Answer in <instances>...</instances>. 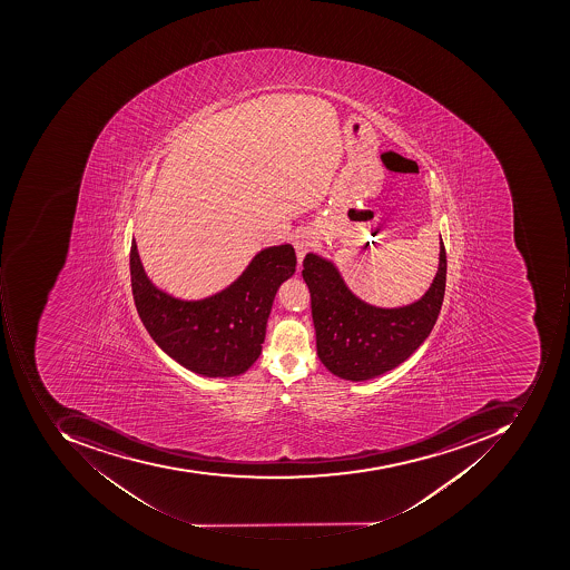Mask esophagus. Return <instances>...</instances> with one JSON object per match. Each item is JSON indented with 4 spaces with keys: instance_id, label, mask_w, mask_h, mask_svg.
Here are the masks:
<instances>
[{
    "instance_id": "esophagus-1",
    "label": "esophagus",
    "mask_w": 570,
    "mask_h": 570,
    "mask_svg": "<svg viewBox=\"0 0 570 570\" xmlns=\"http://www.w3.org/2000/svg\"><path fill=\"white\" fill-rule=\"evenodd\" d=\"M293 245L294 249H296V255H298V262L302 264L303 257H305L309 246L313 245V236L309 235V232L302 229V232L293 236Z\"/></svg>"
}]
</instances>
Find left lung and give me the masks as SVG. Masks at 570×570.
Segmentation results:
<instances>
[{
  "label": "left lung",
  "instance_id": "1",
  "mask_svg": "<svg viewBox=\"0 0 570 570\" xmlns=\"http://www.w3.org/2000/svg\"><path fill=\"white\" fill-rule=\"evenodd\" d=\"M446 255L440 236L439 268L416 302L384 308L351 291L331 258L309 252L303 279L312 296L316 354L325 368L351 382L375 379L401 365L429 337L445 294Z\"/></svg>",
  "mask_w": 570,
  "mask_h": 570
}]
</instances>
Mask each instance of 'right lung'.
<instances>
[{"label":"right lung","mask_w":570,"mask_h":570,"mask_svg":"<svg viewBox=\"0 0 570 570\" xmlns=\"http://www.w3.org/2000/svg\"><path fill=\"white\" fill-rule=\"evenodd\" d=\"M294 271L289 243L268 246L224 289L207 298H175L149 279L131 239V291L147 332L183 368L209 379L243 375L258 360L272 303Z\"/></svg>","instance_id":"1"}]
</instances>
